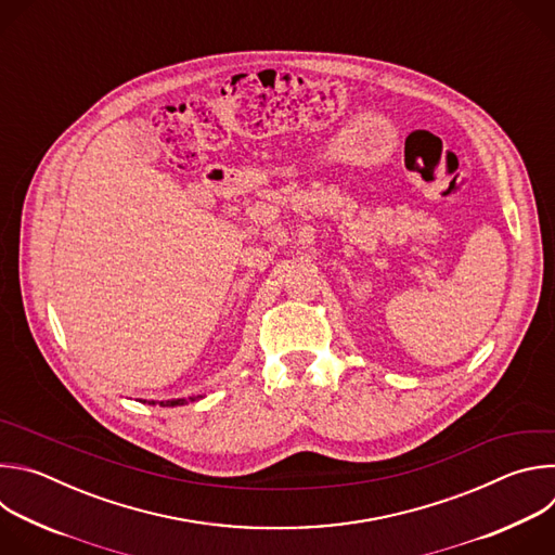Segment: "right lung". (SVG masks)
<instances>
[{
	"instance_id": "1",
	"label": "right lung",
	"mask_w": 555,
	"mask_h": 555,
	"mask_svg": "<svg viewBox=\"0 0 555 555\" xmlns=\"http://www.w3.org/2000/svg\"><path fill=\"white\" fill-rule=\"evenodd\" d=\"M197 398H191V402H195ZM149 404H157V402H149ZM186 404V400H169V402H160V406H182Z\"/></svg>"
}]
</instances>
